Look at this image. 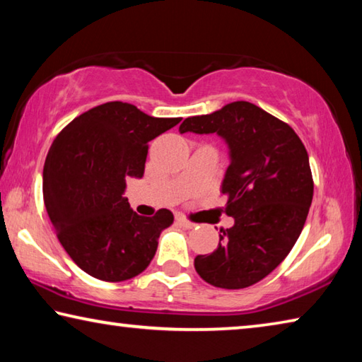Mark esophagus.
<instances>
[{
	"label": "esophagus",
	"instance_id": "esophagus-1",
	"mask_svg": "<svg viewBox=\"0 0 362 362\" xmlns=\"http://www.w3.org/2000/svg\"><path fill=\"white\" fill-rule=\"evenodd\" d=\"M177 222H179L183 226V228H187V230H192V228H194V226H196V223L189 222V220H187L185 217H177Z\"/></svg>",
	"mask_w": 362,
	"mask_h": 362
}]
</instances>
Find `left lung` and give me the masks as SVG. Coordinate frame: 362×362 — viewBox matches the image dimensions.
Here are the masks:
<instances>
[{"instance_id":"1","label":"left lung","mask_w":362,"mask_h":362,"mask_svg":"<svg viewBox=\"0 0 362 362\" xmlns=\"http://www.w3.org/2000/svg\"><path fill=\"white\" fill-rule=\"evenodd\" d=\"M179 132L217 134L230 156L222 193L235 225L220 230L212 254L196 257V272L222 289L259 283L291 252L308 216L313 177L305 145L289 124L244 100L187 118Z\"/></svg>"}]
</instances>
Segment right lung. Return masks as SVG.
<instances>
[{"mask_svg":"<svg viewBox=\"0 0 362 362\" xmlns=\"http://www.w3.org/2000/svg\"><path fill=\"white\" fill-rule=\"evenodd\" d=\"M180 121L108 102L79 115L52 142L42 169L45 206L66 254L90 276L119 283L155 257L173 212L142 217L122 193L129 177L142 179L150 140Z\"/></svg>","mask_w":362,"mask_h":362,"instance_id":"1","label":"right lung"}]
</instances>
